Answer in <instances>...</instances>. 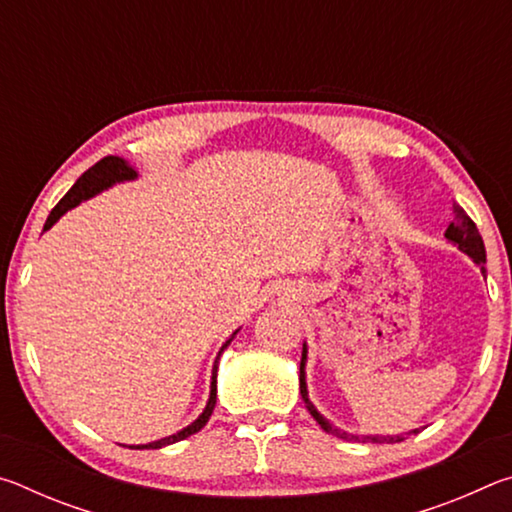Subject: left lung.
Masks as SVG:
<instances>
[{
  "instance_id": "1",
  "label": "left lung",
  "mask_w": 512,
  "mask_h": 512,
  "mask_svg": "<svg viewBox=\"0 0 512 512\" xmlns=\"http://www.w3.org/2000/svg\"><path fill=\"white\" fill-rule=\"evenodd\" d=\"M454 221L449 223V228L445 230V237L452 241L454 246H458V250H463L465 255H470L474 259V264L481 266V273H485V246H483V239L479 235V230H476L474 221L470 216L465 214L463 207L454 205ZM305 363H307V345H302V359H300V395L302 400H305V406L309 409V413L314 415V420L323 427L327 433H332L336 438H343V440H359V436H352V433H345L341 429H336L329 424L323 415L316 411V406L309 402V393H307V381H305ZM409 433H418V429H413ZM363 443H402L404 436H363L361 438Z\"/></svg>"
}]
</instances>
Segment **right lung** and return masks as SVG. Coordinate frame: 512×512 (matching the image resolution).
I'll list each match as a JSON object with an SVG mask.
<instances>
[{"instance_id": "right-lung-1", "label": "right lung", "mask_w": 512, "mask_h": 512, "mask_svg": "<svg viewBox=\"0 0 512 512\" xmlns=\"http://www.w3.org/2000/svg\"><path fill=\"white\" fill-rule=\"evenodd\" d=\"M133 178H137V173H135V169L124 158H117V155H106V158H101L97 164H94V167H90L88 171H85L83 176L76 180L74 187L69 189V192L63 198H60V203L49 214V219L45 223V230H49L51 225H54L60 219V216H63L67 210H72V207H76L81 201H88V198L103 192V189H108V187H112L115 183H124V180H133ZM235 334H232V339H235ZM232 339L225 341L221 352L228 348ZM216 366H219V357H216L214 368H212L210 400H207L205 411L198 415V418L192 424H189V427H185L183 431H178V433H173V436H167V438H162V440H155V443L133 445V447L135 449H160L164 445H173V443H178V440H185V438L192 436V433L201 431L205 424H207V420H210V415L214 411V404H216Z\"/></svg>"}]
</instances>
